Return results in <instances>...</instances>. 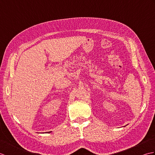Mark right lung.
I'll list each match as a JSON object with an SVG mask.
<instances>
[{
	"label": "right lung",
	"mask_w": 155,
	"mask_h": 155,
	"mask_svg": "<svg viewBox=\"0 0 155 155\" xmlns=\"http://www.w3.org/2000/svg\"><path fill=\"white\" fill-rule=\"evenodd\" d=\"M51 133V131H50V132H48V133Z\"/></svg>",
	"instance_id": "add662e5"
}]
</instances>
